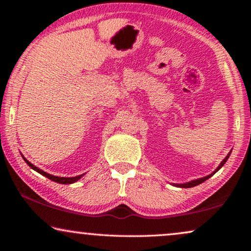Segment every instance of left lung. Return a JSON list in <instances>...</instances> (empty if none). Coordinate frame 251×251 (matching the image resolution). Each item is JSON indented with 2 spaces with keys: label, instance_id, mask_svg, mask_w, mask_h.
I'll list each match as a JSON object with an SVG mask.
<instances>
[{
  "label": "left lung",
  "instance_id": "obj_1",
  "mask_svg": "<svg viewBox=\"0 0 251 251\" xmlns=\"http://www.w3.org/2000/svg\"><path fill=\"white\" fill-rule=\"evenodd\" d=\"M230 154H231V151L228 152V155L225 157V158L223 159V161L222 163L219 164V166L215 169L214 172H212L210 175H208V176H205V177H201V178H198V179H194V180H190V181H188V182H184V184H172L173 186H176V187H180V188H190V187H195V186H197V185H199V184H201V182H203L205 180H207L208 178H210L212 175H215L216 173H217L220 168H222L224 165H225V163H226L227 161V159L229 158V156H230Z\"/></svg>",
  "mask_w": 251,
  "mask_h": 251
}]
</instances>
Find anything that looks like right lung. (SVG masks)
<instances>
[{
    "label": "right lung",
    "mask_w": 251,
    "mask_h": 251,
    "mask_svg": "<svg viewBox=\"0 0 251 251\" xmlns=\"http://www.w3.org/2000/svg\"><path fill=\"white\" fill-rule=\"evenodd\" d=\"M22 157H23V159H24L25 163H26L32 169H34V171L37 172L39 174H41V175L48 177L49 179H50V180H53L55 182H58V184H65V185H67V184H74V182L79 180L80 178H82L85 175V174H82V175L75 176V177H58V176H53V175H50V174H48L46 172L42 171V169H40L39 167L34 166V165L32 163H29V161L26 158H25L23 155H22Z\"/></svg>",
    "instance_id": "right-lung-1"
}]
</instances>
